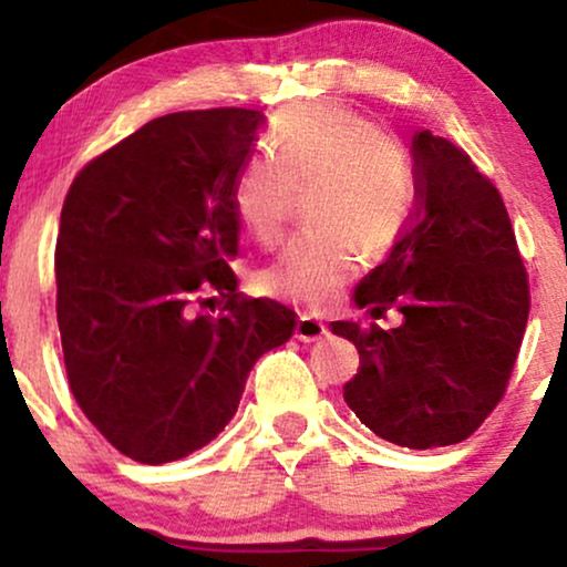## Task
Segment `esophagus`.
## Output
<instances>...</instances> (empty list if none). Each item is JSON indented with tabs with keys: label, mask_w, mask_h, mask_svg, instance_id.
<instances>
[{
	"label": "esophagus",
	"mask_w": 567,
	"mask_h": 567,
	"mask_svg": "<svg viewBox=\"0 0 567 567\" xmlns=\"http://www.w3.org/2000/svg\"><path fill=\"white\" fill-rule=\"evenodd\" d=\"M296 336L301 338L303 343H311V341H320L322 336H328V324L322 320H317V317L311 315H301L296 322Z\"/></svg>",
	"instance_id": "esophagus-1"
}]
</instances>
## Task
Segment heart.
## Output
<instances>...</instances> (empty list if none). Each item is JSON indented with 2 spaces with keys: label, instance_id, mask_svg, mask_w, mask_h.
<instances>
[{
  "label": "heart",
  "instance_id": "heart-1",
  "mask_svg": "<svg viewBox=\"0 0 567 567\" xmlns=\"http://www.w3.org/2000/svg\"><path fill=\"white\" fill-rule=\"evenodd\" d=\"M303 194L317 229L292 237L261 282L285 301L324 306L354 277L360 239L381 250L402 229L408 167L379 122L338 103H311L279 116L271 154L239 167L231 205L258 245H275Z\"/></svg>",
  "mask_w": 567,
  "mask_h": 567
}]
</instances>
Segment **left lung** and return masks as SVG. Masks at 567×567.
<instances>
[{
	"label": "left lung",
	"mask_w": 567,
	"mask_h": 567,
	"mask_svg": "<svg viewBox=\"0 0 567 567\" xmlns=\"http://www.w3.org/2000/svg\"><path fill=\"white\" fill-rule=\"evenodd\" d=\"M415 210L354 298L400 328L333 322L360 351L343 400L402 447L455 445L504 400L530 311V285L498 188L442 135H413Z\"/></svg>",
	"instance_id": "8db88e82"
}]
</instances>
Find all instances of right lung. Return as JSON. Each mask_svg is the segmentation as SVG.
<instances>
[{"mask_svg":"<svg viewBox=\"0 0 567 567\" xmlns=\"http://www.w3.org/2000/svg\"><path fill=\"white\" fill-rule=\"evenodd\" d=\"M261 112L202 109L146 122L71 181L55 243V311L71 394L127 458L167 464L207 445L252 365L296 311L237 292L231 186ZM218 291V316L193 303ZM210 301V298H205Z\"/></svg>","mask_w":567,"mask_h":567,"instance_id":"1","label":"right lung"}]
</instances>
